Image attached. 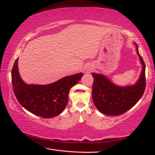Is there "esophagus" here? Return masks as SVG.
I'll return each instance as SVG.
<instances>
[{
    "label": "esophagus",
    "instance_id": "esophagus-1",
    "mask_svg": "<svg viewBox=\"0 0 155 155\" xmlns=\"http://www.w3.org/2000/svg\"><path fill=\"white\" fill-rule=\"evenodd\" d=\"M92 69H93V68L91 67H88L86 69H85V72H87H87H89L92 71Z\"/></svg>",
    "mask_w": 155,
    "mask_h": 155
}]
</instances>
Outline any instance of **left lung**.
Here are the masks:
<instances>
[{
	"label": "left lung",
	"instance_id": "obj_1",
	"mask_svg": "<svg viewBox=\"0 0 155 155\" xmlns=\"http://www.w3.org/2000/svg\"><path fill=\"white\" fill-rule=\"evenodd\" d=\"M136 46L143 70L139 79L134 85L124 87L117 86L105 76L92 73L94 78L92 91L93 103L101 113L111 116L120 115L134 106L143 95L146 86V67L138 46Z\"/></svg>",
	"mask_w": 155,
	"mask_h": 155
}]
</instances>
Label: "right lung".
<instances>
[{"mask_svg":"<svg viewBox=\"0 0 155 155\" xmlns=\"http://www.w3.org/2000/svg\"><path fill=\"white\" fill-rule=\"evenodd\" d=\"M11 75L13 91L18 103L32 114L42 118H52L63 111L68 103L69 91L83 74L68 76L47 85L27 84L20 77L17 58Z\"/></svg>","mask_w":155,"mask_h":155,"instance_id":"add662e5","label":"right lung"}]
</instances>
